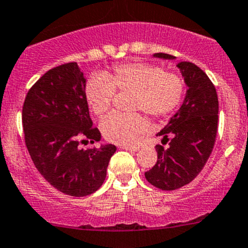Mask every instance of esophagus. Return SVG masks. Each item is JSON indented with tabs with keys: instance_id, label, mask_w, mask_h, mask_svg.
<instances>
[{
	"instance_id": "obj_1",
	"label": "esophagus",
	"mask_w": 248,
	"mask_h": 248,
	"mask_svg": "<svg viewBox=\"0 0 248 248\" xmlns=\"http://www.w3.org/2000/svg\"><path fill=\"white\" fill-rule=\"evenodd\" d=\"M120 147L124 150H128V151H138L139 146H133V145H120Z\"/></svg>"
}]
</instances>
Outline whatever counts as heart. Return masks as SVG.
Wrapping results in <instances>:
<instances>
[{
	"mask_svg": "<svg viewBox=\"0 0 248 248\" xmlns=\"http://www.w3.org/2000/svg\"><path fill=\"white\" fill-rule=\"evenodd\" d=\"M185 80L180 74L166 72L157 64L146 62L120 63L110 73H96L85 84V99L97 116L111 107L116 92L132 93L129 109L146 112L154 119L172 114L185 97ZM147 126L140 112H112L101 124L103 137L110 142L133 144Z\"/></svg>",
	"mask_w": 248,
	"mask_h": 248,
	"instance_id": "b5f03b06",
	"label": "heart"
}]
</instances>
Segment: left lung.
Returning <instances> with one entry per match:
<instances>
[{"mask_svg":"<svg viewBox=\"0 0 248 248\" xmlns=\"http://www.w3.org/2000/svg\"><path fill=\"white\" fill-rule=\"evenodd\" d=\"M156 57L174 59L172 55L157 52ZM187 84L186 98L179 111L158 133L164 149L157 145V162L145 177L164 191H174L189 184L209 159L214 149L218 126V97L216 89L202 69L192 62H180Z\"/></svg>","mask_w":248,"mask_h":248,"instance_id":"obj_1","label":"left lung"}]
</instances>
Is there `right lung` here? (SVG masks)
Instances as JSON below:
<instances>
[{
	"label": "right lung",
	"instance_id": "add662e5",
	"mask_svg": "<svg viewBox=\"0 0 248 248\" xmlns=\"http://www.w3.org/2000/svg\"><path fill=\"white\" fill-rule=\"evenodd\" d=\"M84 74L77 62L47 71L29 90L22 106V128L29 154L42 176L60 192L85 197L107 176L115 145L80 150L101 139L92 127L85 99Z\"/></svg>",
	"mask_w": 248,
	"mask_h": 248
}]
</instances>
